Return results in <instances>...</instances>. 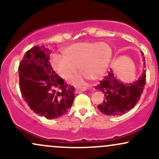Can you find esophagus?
<instances>
[{
    "label": "esophagus",
    "instance_id": "34e87169",
    "mask_svg": "<svg viewBox=\"0 0 159 159\" xmlns=\"http://www.w3.org/2000/svg\"><path fill=\"white\" fill-rule=\"evenodd\" d=\"M85 90H87V87H78V88H77L76 89V90H75V92L77 93H80V92H82V91H85Z\"/></svg>",
    "mask_w": 159,
    "mask_h": 159
}]
</instances>
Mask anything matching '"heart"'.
Returning <instances> with one entry per match:
<instances>
[{
    "instance_id": "heart-1",
    "label": "heart",
    "mask_w": 159,
    "mask_h": 159,
    "mask_svg": "<svg viewBox=\"0 0 159 159\" xmlns=\"http://www.w3.org/2000/svg\"><path fill=\"white\" fill-rule=\"evenodd\" d=\"M63 55H53L51 64L61 78L69 81L77 72L78 66L84 76L96 80L105 74L110 63L112 50L110 45L98 42H81L66 47ZM82 81L81 76L75 80Z\"/></svg>"
}]
</instances>
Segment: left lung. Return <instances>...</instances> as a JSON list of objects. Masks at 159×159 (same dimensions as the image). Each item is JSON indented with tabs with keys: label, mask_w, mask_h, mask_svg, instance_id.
<instances>
[{
	"label": "left lung",
	"mask_w": 159,
	"mask_h": 159,
	"mask_svg": "<svg viewBox=\"0 0 159 159\" xmlns=\"http://www.w3.org/2000/svg\"><path fill=\"white\" fill-rule=\"evenodd\" d=\"M143 58L145 61V58ZM143 63V67H146L145 62ZM145 72L144 70L139 78L132 84H126L116 79L113 71L111 70L102 81L95 87V89L103 93L105 96L102 103L98 105V110L107 116H120L133 108L143 93L146 84Z\"/></svg>",
	"instance_id": "1"
}]
</instances>
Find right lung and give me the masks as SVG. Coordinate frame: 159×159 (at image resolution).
Returning <instances> with one entry per match:
<instances>
[{
	"label": "right lung",
	"instance_id": "right-lung-1",
	"mask_svg": "<svg viewBox=\"0 0 159 159\" xmlns=\"http://www.w3.org/2000/svg\"><path fill=\"white\" fill-rule=\"evenodd\" d=\"M49 57L50 51L44 45H36L25 53L19 67L20 90L34 113L57 119L72 107L75 87L54 72Z\"/></svg>",
	"mask_w": 159,
	"mask_h": 159
}]
</instances>
